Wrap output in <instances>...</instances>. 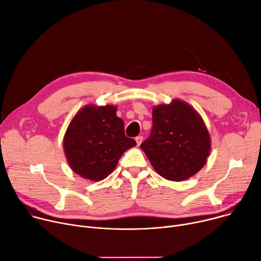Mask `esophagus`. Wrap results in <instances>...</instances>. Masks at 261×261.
<instances>
[{
    "mask_svg": "<svg viewBox=\"0 0 261 261\" xmlns=\"http://www.w3.org/2000/svg\"><path fill=\"white\" fill-rule=\"evenodd\" d=\"M143 139H144V137L141 135H138V136L135 137V141H136V144H137L138 147L141 145V143H143Z\"/></svg>",
    "mask_w": 261,
    "mask_h": 261,
    "instance_id": "esophagus-1",
    "label": "esophagus"
}]
</instances>
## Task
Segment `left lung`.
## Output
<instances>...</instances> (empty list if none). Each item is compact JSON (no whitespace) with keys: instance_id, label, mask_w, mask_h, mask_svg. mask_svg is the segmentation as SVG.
<instances>
[{"instance_id":"left-lung-1","label":"left lung","mask_w":261,"mask_h":261,"mask_svg":"<svg viewBox=\"0 0 261 261\" xmlns=\"http://www.w3.org/2000/svg\"><path fill=\"white\" fill-rule=\"evenodd\" d=\"M153 128L140 146L162 178L183 181L207 162L211 138L200 113L186 102L174 99L153 107Z\"/></svg>"}]
</instances>
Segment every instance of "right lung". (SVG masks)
<instances>
[{
	"instance_id": "obj_1",
	"label": "right lung",
	"mask_w": 261,
	"mask_h": 261,
	"mask_svg": "<svg viewBox=\"0 0 261 261\" xmlns=\"http://www.w3.org/2000/svg\"><path fill=\"white\" fill-rule=\"evenodd\" d=\"M116 106L88 104L70 121L63 150L69 168L80 177L101 181L110 175L117 162L136 141L125 135L124 121Z\"/></svg>"
}]
</instances>
